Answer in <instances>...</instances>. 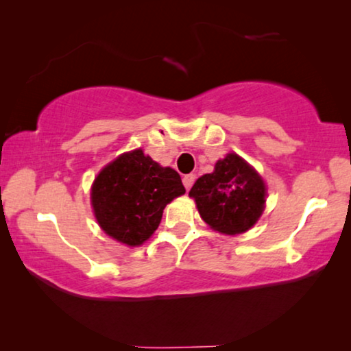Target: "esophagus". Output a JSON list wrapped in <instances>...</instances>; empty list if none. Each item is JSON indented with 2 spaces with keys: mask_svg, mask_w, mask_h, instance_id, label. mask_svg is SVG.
I'll return each mask as SVG.
<instances>
[{
  "mask_svg": "<svg viewBox=\"0 0 351 351\" xmlns=\"http://www.w3.org/2000/svg\"><path fill=\"white\" fill-rule=\"evenodd\" d=\"M193 181H195V175H184V178H182V184H184V187L187 191L191 189L192 187V184H193Z\"/></svg>",
  "mask_w": 351,
  "mask_h": 351,
  "instance_id": "obj_1",
  "label": "esophagus"
}]
</instances>
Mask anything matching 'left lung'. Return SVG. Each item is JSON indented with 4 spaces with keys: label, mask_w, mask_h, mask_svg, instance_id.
<instances>
[{
    "label": "left lung",
    "mask_w": 351,
    "mask_h": 351,
    "mask_svg": "<svg viewBox=\"0 0 351 351\" xmlns=\"http://www.w3.org/2000/svg\"><path fill=\"white\" fill-rule=\"evenodd\" d=\"M189 195L209 227L223 234H239L255 226L266 202V186L238 154L217 160L213 173L198 178Z\"/></svg>",
    "instance_id": "obj_1"
}]
</instances>
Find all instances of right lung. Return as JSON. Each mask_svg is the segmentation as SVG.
Returning a JSON list of instances; mask_svg holds the SVG:
<instances>
[{
	"instance_id": "right-lung-1",
	"label": "right lung",
	"mask_w": 351,
	"mask_h": 351,
	"mask_svg": "<svg viewBox=\"0 0 351 351\" xmlns=\"http://www.w3.org/2000/svg\"><path fill=\"white\" fill-rule=\"evenodd\" d=\"M184 192L178 171L134 149L110 162L96 176L91 205L108 237L135 247L156 232L164 208Z\"/></svg>"
}]
</instances>
